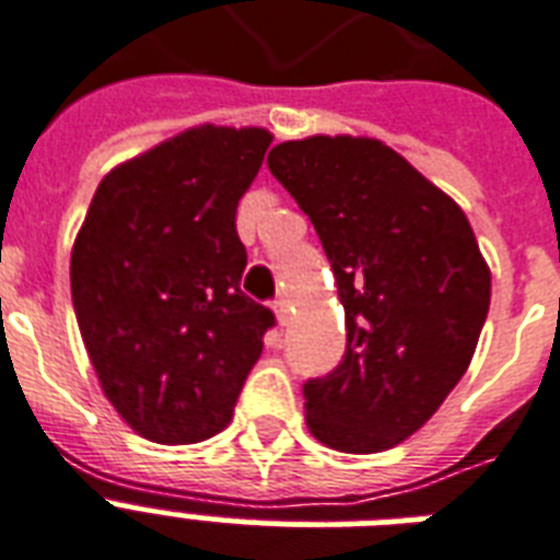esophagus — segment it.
Wrapping results in <instances>:
<instances>
[{"instance_id":"34e87169","label":"esophagus","mask_w":560,"mask_h":560,"mask_svg":"<svg viewBox=\"0 0 560 560\" xmlns=\"http://www.w3.org/2000/svg\"><path fill=\"white\" fill-rule=\"evenodd\" d=\"M272 311H276V316H279L281 325H288V319H290V299L288 296L276 299V305H272Z\"/></svg>"}]
</instances>
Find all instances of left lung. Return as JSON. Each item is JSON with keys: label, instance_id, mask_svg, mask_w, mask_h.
<instances>
[{"label": "left lung", "instance_id": "1", "mask_svg": "<svg viewBox=\"0 0 560 560\" xmlns=\"http://www.w3.org/2000/svg\"><path fill=\"white\" fill-rule=\"evenodd\" d=\"M267 165L314 223L346 307L342 363L302 386L307 430L334 451H389L470 366L491 302L474 229L377 139L281 142Z\"/></svg>", "mask_w": 560, "mask_h": 560}]
</instances>
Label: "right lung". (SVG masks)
Listing matches in <instances>:
<instances>
[{
    "instance_id": "1",
    "label": "right lung",
    "mask_w": 560,
    "mask_h": 560,
    "mask_svg": "<svg viewBox=\"0 0 560 560\" xmlns=\"http://www.w3.org/2000/svg\"><path fill=\"white\" fill-rule=\"evenodd\" d=\"M272 136L191 127L101 179L72 246V305L101 389L160 444L218 435L276 325L241 290L237 200Z\"/></svg>"
}]
</instances>
